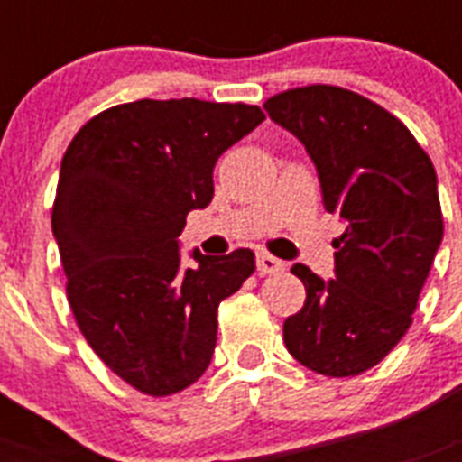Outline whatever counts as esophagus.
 Here are the masks:
<instances>
[{"mask_svg":"<svg viewBox=\"0 0 462 462\" xmlns=\"http://www.w3.org/2000/svg\"><path fill=\"white\" fill-rule=\"evenodd\" d=\"M256 268H259L261 275H275V273L284 271V261L275 259V256L266 254V252H261L256 256Z\"/></svg>","mask_w":462,"mask_h":462,"instance_id":"1","label":"esophagus"}]
</instances>
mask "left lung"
Wrapping results in <instances>:
<instances>
[{
  "label": "left lung",
  "mask_w": 462,
  "mask_h": 462,
  "mask_svg": "<svg viewBox=\"0 0 462 462\" xmlns=\"http://www.w3.org/2000/svg\"><path fill=\"white\" fill-rule=\"evenodd\" d=\"M263 108L303 143L324 208L345 222L333 280L291 268L308 298L284 321V345L314 373L354 377L411 324L444 236L435 166L398 117L349 89H287Z\"/></svg>",
  "instance_id": "1"
}]
</instances>
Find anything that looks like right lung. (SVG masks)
Instances as JSON below:
<instances>
[{"mask_svg": "<svg viewBox=\"0 0 462 462\" xmlns=\"http://www.w3.org/2000/svg\"><path fill=\"white\" fill-rule=\"evenodd\" d=\"M266 120L259 106L141 99L88 122L60 169L52 236L80 333L117 377L148 395L187 389L217 342V308L254 273L252 250L191 252L185 219L212 201V171Z\"/></svg>", "mask_w": 462, "mask_h": 462, "instance_id": "add662e5", "label": "right lung"}]
</instances>
